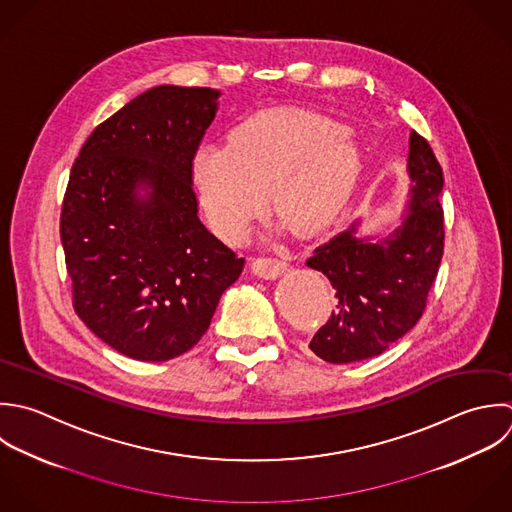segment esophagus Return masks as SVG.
I'll return each mask as SVG.
<instances>
[{
  "mask_svg": "<svg viewBox=\"0 0 512 512\" xmlns=\"http://www.w3.org/2000/svg\"><path fill=\"white\" fill-rule=\"evenodd\" d=\"M287 269H289V263L285 259H277V257H257L253 261L255 275H259L263 279H277Z\"/></svg>",
  "mask_w": 512,
  "mask_h": 512,
  "instance_id": "esophagus-1",
  "label": "esophagus"
}]
</instances>
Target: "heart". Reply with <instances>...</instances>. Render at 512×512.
<instances>
[{
    "label": "heart",
    "mask_w": 512,
    "mask_h": 512,
    "mask_svg": "<svg viewBox=\"0 0 512 512\" xmlns=\"http://www.w3.org/2000/svg\"><path fill=\"white\" fill-rule=\"evenodd\" d=\"M227 143H203L189 177L211 227L243 241L269 207L307 231L337 215L361 173V149L349 129L327 115L275 107L229 131Z\"/></svg>",
    "instance_id": "heart-1"
}]
</instances>
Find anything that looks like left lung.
<instances>
[{
    "label": "left lung",
    "instance_id": "obj_1",
    "mask_svg": "<svg viewBox=\"0 0 512 512\" xmlns=\"http://www.w3.org/2000/svg\"><path fill=\"white\" fill-rule=\"evenodd\" d=\"M409 201L401 225L385 237H359L361 219L317 247L307 267L337 291V309L309 347L327 363L347 365L387 351L421 319L445 249L439 195L443 169L419 133H411Z\"/></svg>",
    "mask_w": 512,
    "mask_h": 512
}]
</instances>
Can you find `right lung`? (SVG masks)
<instances>
[{
  "label": "right lung",
  "instance_id": "1",
  "mask_svg": "<svg viewBox=\"0 0 512 512\" xmlns=\"http://www.w3.org/2000/svg\"><path fill=\"white\" fill-rule=\"evenodd\" d=\"M221 91L157 85L83 143L59 233L79 319L137 361L187 353L245 265L205 229L189 161Z\"/></svg>",
  "mask_w": 512,
  "mask_h": 512
}]
</instances>
